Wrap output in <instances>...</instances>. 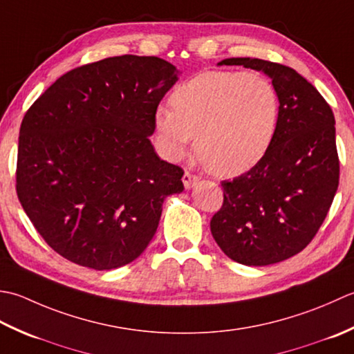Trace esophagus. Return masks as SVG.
<instances>
[{"label": "esophagus", "mask_w": 354, "mask_h": 354, "mask_svg": "<svg viewBox=\"0 0 354 354\" xmlns=\"http://www.w3.org/2000/svg\"><path fill=\"white\" fill-rule=\"evenodd\" d=\"M182 180H183V185H185L186 189H191V187L194 186V183L197 182V177L194 176V174H191L189 171H186L185 174H183V178H182Z\"/></svg>", "instance_id": "34e87169"}]
</instances>
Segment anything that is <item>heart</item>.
<instances>
[{
	"label": "heart",
	"instance_id": "obj_1",
	"mask_svg": "<svg viewBox=\"0 0 354 354\" xmlns=\"http://www.w3.org/2000/svg\"><path fill=\"white\" fill-rule=\"evenodd\" d=\"M158 108L156 131L165 153L180 158L196 137V154L220 177L240 176L268 154L279 124V96L268 76L205 71L171 93Z\"/></svg>",
	"mask_w": 354,
	"mask_h": 354
}]
</instances>
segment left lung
<instances>
[{"instance_id": "left-lung-1", "label": "left lung", "mask_w": 354, "mask_h": 354, "mask_svg": "<svg viewBox=\"0 0 354 354\" xmlns=\"http://www.w3.org/2000/svg\"><path fill=\"white\" fill-rule=\"evenodd\" d=\"M218 66H243L268 75L281 111L263 160L221 182L225 198L211 220L212 236L240 264L284 261L313 240L337 191L333 111L307 79L283 64L229 57Z\"/></svg>"}]
</instances>
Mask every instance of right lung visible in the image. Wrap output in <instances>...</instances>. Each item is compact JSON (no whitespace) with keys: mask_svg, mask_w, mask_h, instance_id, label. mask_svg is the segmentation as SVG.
I'll return each instance as SVG.
<instances>
[{"mask_svg":"<svg viewBox=\"0 0 354 354\" xmlns=\"http://www.w3.org/2000/svg\"><path fill=\"white\" fill-rule=\"evenodd\" d=\"M178 70L157 56L85 64L52 84L19 129L17 194L46 243L68 261L111 270L157 230L183 169L151 145L157 106Z\"/></svg>","mask_w":354,"mask_h":354,"instance_id":"obj_1","label":"right lung"}]
</instances>
